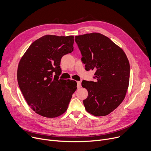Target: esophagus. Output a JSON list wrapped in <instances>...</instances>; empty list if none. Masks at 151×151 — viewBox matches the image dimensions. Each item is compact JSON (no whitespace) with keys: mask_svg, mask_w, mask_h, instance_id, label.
Returning a JSON list of instances; mask_svg holds the SVG:
<instances>
[{"mask_svg":"<svg viewBox=\"0 0 151 151\" xmlns=\"http://www.w3.org/2000/svg\"><path fill=\"white\" fill-rule=\"evenodd\" d=\"M77 86L78 88H80L81 86V81H77Z\"/></svg>","mask_w":151,"mask_h":151,"instance_id":"esophagus-1","label":"esophagus"}]
</instances>
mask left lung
<instances>
[{"mask_svg":"<svg viewBox=\"0 0 151 151\" xmlns=\"http://www.w3.org/2000/svg\"><path fill=\"white\" fill-rule=\"evenodd\" d=\"M87 71H96L95 81L83 80L88 92L86 110L95 116H106L125 99L130 80V63L122 48L100 33L75 37Z\"/></svg>","mask_w":151,"mask_h":151,"instance_id":"1","label":"left lung"}]
</instances>
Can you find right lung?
<instances>
[{
    "mask_svg": "<svg viewBox=\"0 0 151 151\" xmlns=\"http://www.w3.org/2000/svg\"><path fill=\"white\" fill-rule=\"evenodd\" d=\"M74 37L46 35L32 43L18 67L19 87L38 114L54 118L64 113L77 89L73 80H59L63 55L73 51Z\"/></svg>",
    "mask_w": 151,
    "mask_h": 151,
    "instance_id": "right-lung-1",
    "label": "right lung"
}]
</instances>
